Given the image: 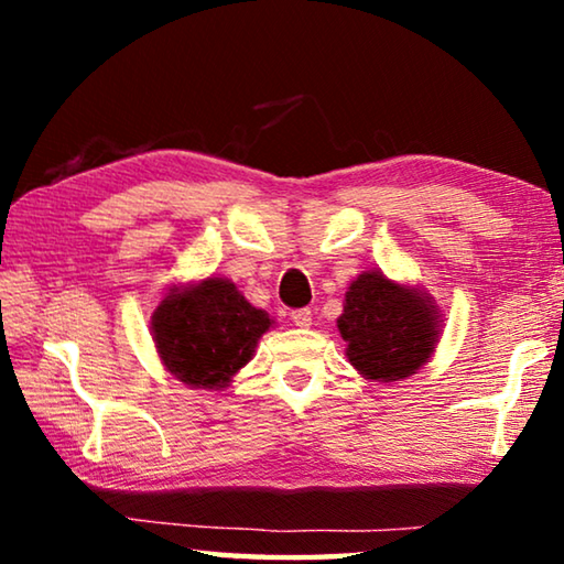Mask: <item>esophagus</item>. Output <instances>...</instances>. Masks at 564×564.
Segmentation results:
<instances>
[{
    "label": "esophagus",
    "instance_id": "esophagus-1",
    "mask_svg": "<svg viewBox=\"0 0 564 564\" xmlns=\"http://www.w3.org/2000/svg\"><path fill=\"white\" fill-rule=\"evenodd\" d=\"M291 321H293L299 328H308L311 321H313V313H311L308 308H299V311L291 313Z\"/></svg>",
    "mask_w": 564,
    "mask_h": 564
}]
</instances>
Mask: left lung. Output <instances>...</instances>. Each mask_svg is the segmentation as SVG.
Masks as SVG:
<instances>
[{
    "label": "left lung",
    "instance_id": "left-lung-1",
    "mask_svg": "<svg viewBox=\"0 0 564 564\" xmlns=\"http://www.w3.org/2000/svg\"><path fill=\"white\" fill-rule=\"evenodd\" d=\"M338 330L352 366L370 380L390 383L413 376L431 358L437 308L425 293L370 271L350 283Z\"/></svg>",
    "mask_w": 564,
    "mask_h": 564
}]
</instances>
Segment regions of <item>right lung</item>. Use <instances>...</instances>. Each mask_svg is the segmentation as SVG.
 <instances>
[{
  "label": "right lung",
  "mask_w": 564,
  "mask_h": 564,
  "mask_svg": "<svg viewBox=\"0 0 564 564\" xmlns=\"http://www.w3.org/2000/svg\"><path fill=\"white\" fill-rule=\"evenodd\" d=\"M269 328V313L253 308L224 279L169 293L151 316L166 370L194 388H224Z\"/></svg>",
  "instance_id": "1"
}]
</instances>
